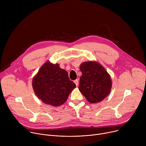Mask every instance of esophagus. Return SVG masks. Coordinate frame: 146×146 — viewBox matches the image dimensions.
I'll return each instance as SVG.
<instances>
[{
    "mask_svg": "<svg viewBox=\"0 0 146 146\" xmlns=\"http://www.w3.org/2000/svg\"><path fill=\"white\" fill-rule=\"evenodd\" d=\"M74 82L75 83V84H76V86H78V80H75L74 81Z\"/></svg>",
    "mask_w": 146,
    "mask_h": 146,
    "instance_id": "34e87169",
    "label": "esophagus"
}]
</instances>
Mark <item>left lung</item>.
Listing matches in <instances>:
<instances>
[{
  "instance_id": "1",
  "label": "left lung",
  "mask_w": 146,
  "mask_h": 146,
  "mask_svg": "<svg viewBox=\"0 0 146 146\" xmlns=\"http://www.w3.org/2000/svg\"><path fill=\"white\" fill-rule=\"evenodd\" d=\"M82 76L78 88L87 100L92 103L99 102L110 93L111 80L102 65L95 62H86L80 66Z\"/></svg>"
}]
</instances>
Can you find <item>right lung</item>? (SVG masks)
Here are the masks:
<instances>
[{
	"mask_svg": "<svg viewBox=\"0 0 146 146\" xmlns=\"http://www.w3.org/2000/svg\"><path fill=\"white\" fill-rule=\"evenodd\" d=\"M32 86L38 99L53 106L64 104L76 87L66 70L50 62L41 66L33 79Z\"/></svg>",
	"mask_w": 146,
	"mask_h": 146,
	"instance_id": "obj_1",
	"label": "right lung"
}]
</instances>
